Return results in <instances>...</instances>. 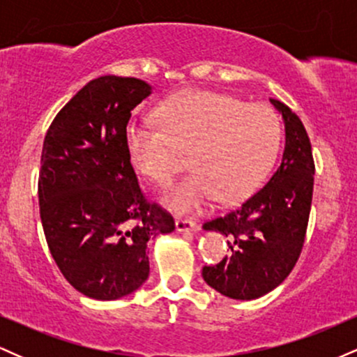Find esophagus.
<instances>
[{"mask_svg": "<svg viewBox=\"0 0 357 357\" xmlns=\"http://www.w3.org/2000/svg\"><path fill=\"white\" fill-rule=\"evenodd\" d=\"M199 225L192 220L176 218V230L178 231H198Z\"/></svg>", "mask_w": 357, "mask_h": 357, "instance_id": "34e87169", "label": "esophagus"}]
</instances>
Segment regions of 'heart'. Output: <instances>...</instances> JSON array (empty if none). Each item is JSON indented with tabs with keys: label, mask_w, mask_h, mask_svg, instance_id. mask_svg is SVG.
<instances>
[{
	"label": "heart",
	"mask_w": 357,
	"mask_h": 357,
	"mask_svg": "<svg viewBox=\"0 0 357 357\" xmlns=\"http://www.w3.org/2000/svg\"><path fill=\"white\" fill-rule=\"evenodd\" d=\"M159 124L130 122L124 142L129 161L155 183L169 181L188 151L195 171L162 192L176 213L202 210L213 199L236 202L260 183L280 144V121L267 105L245 104L211 90H184L158 109Z\"/></svg>",
	"instance_id": "obj_1"
}]
</instances>
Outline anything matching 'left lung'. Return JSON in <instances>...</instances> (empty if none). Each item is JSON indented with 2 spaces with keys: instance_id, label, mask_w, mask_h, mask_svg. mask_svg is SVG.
Masks as SVG:
<instances>
[{
  "instance_id": "1",
  "label": "left lung",
  "mask_w": 357,
  "mask_h": 357,
  "mask_svg": "<svg viewBox=\"0 0 357 357\" xmlns=\"http://www.w3.org/2000/svg\"><path fill=\"white\" fill-rule=\"evenodd\" d=\"M285 126L280 166L268 183L203 230L228 238L230 255L203 278L221 296L253 301L272 292L292 272L302 252L314 190L312 147L305 127L284 102L270 99Z\"/></svg>"
}]
</instances>
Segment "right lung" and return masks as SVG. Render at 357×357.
Returning a JSON list of instances; mask_svg holds the SVG:
<instances>
[{"label":"right lung","instance_id":"1","mask_svg":"<svg viewBox=\"0 0 357 357\" xmlns=\"http://www.w3.org/2000/svg\"><path fill=\"white\" fill-rule=\"evenodd\" d=\"M153 93L134 77L90 80L53 119L43 141L40 218L56 267L96 301H116L149 277L147 241L174 220L147 203L126 151L130 112Z\"/></svg>","mask_w":357,"mask_h":357}]
</instances>
